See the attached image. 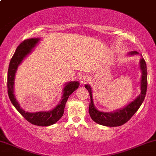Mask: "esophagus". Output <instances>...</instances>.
Segmentation results:
<instances>
[{"label":"esophagus","mask_w":156,"mask_h":156,"mask_svg":"<svg viewBox=\"0 0 156 156\" xmlns=\"http://www.w3.org/2000/svg\"><path fill=\"white\" fill-rule=\"evenodd\" d=\"M79 81H80V83H81V84H83V83H87V81H89V77L87 76V75H81V78H79Z\"/></svg>","instance_id":"obj_1"}]
</instances>
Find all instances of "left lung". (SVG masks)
<instances>
[{
	"instance_id": "8db88e82",
	"label": "left lung",
	"mask_w": 156,
	"mask_h": 156,
	"mask_svg": "<svg viewBox=\"0 0 156 156\" xmlns=\"http://www.w3.org/2000/svg\"><path fill=\"white\" fill-rule=\"evenodd\" d=\"M129 55H138L136 51H133L129 53ZM140 70L141 72V93L138 95L135 100L130 102L123 108L115 110L113 112H106L98 110L94 105L92 98V87L90 85L86 84L85 88L88 90L90 95V102L89 107V113L90 117L97 124L106 126H119L127 122L133 115L137 112L139 107L143 103L146 95L147 88V70L144 59L141 58L139 62Z\"/></svg>"
}]
</instances>
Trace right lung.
<instances>
[{
    "instance_id": "right-lung-1",
    "label": "right lung",
    "mask_w": 156,
    "mask_h": 156,
    "mask_svg": "<svg viewBox=\"0 0 156 156\" xmlns=\"http://www.w3.org/2000/svg\"><path fill=\"white\" fill-rule=\"evenodd\" d=\"M40 38H30L23 41L17 47L15 54L13 55L9 65L7 75L8 94L10 101L17 110L32 124L41 126H47L55 124L62 117L64 114V107L69 95L79 87L78 81H70L65 83L63 90V95L59 103L55 108L49 111H40L36 112H26L20 107L19 103L16 100L14 94L15 77L18 67L21 64L23 60L32 52L33 49L37 46Z\"/></svg>"
}]
</instances>
